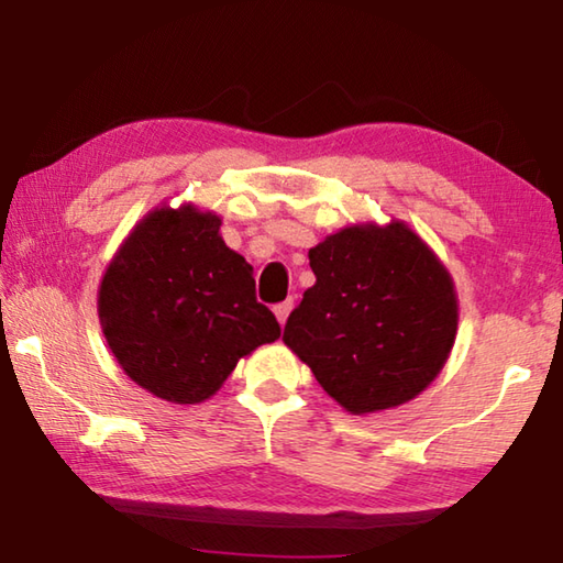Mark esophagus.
Returning <instances> with one entry per match:
<instances>
[{
	"label": "esophagus",
	"mask_w": 563,
	"mask_h": 563,
	"mask_svg": "<svg viewBox=\"0 0 563 563\" xmlns=\"http://www.w3.org/2000/svg\"><path fill=\"white\" fill-rule=\"evenodd\" d=\"M290 310H292V300H285V302H278L273 308V312H275V318H278V322L280 325H285V320H288V316H290Z\"/></svg>",
	"instance_id": "1"
}]
</instances>
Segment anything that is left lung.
Returning <instances> with one entry per match:
<instances>
[{
    "instance_id": "1",
    "label": "left lung",
    "mask_w": 563,
    "mask_h": 563,
    "mask_svg": "<svg viewBox=\"0 0 563 563\" xmlns=\"http://www.w3.org/2000/svg\"><path fill=\"white\" fill-rule=\"evenodd\" d=\"M316 285L283 342L350 415L405 405L450 357L460 305L452 275L402 221L350 225L310 247Z\"/></svg>"
}]
</instances>
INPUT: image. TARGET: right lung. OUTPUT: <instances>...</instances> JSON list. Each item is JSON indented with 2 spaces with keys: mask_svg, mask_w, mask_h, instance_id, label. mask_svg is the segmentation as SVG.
<instances>
[{
  "mask_svg": "<svg viewBox=\"0 0 563 563\" xmlns=\"http://www.w3.org/2000/svg\"><path fill=\"white\" fill-rule=\"evenodd\" d=\"M221 218L156 208L129 233L99 285V320L133 383L166 402L216 395L238 360L280 338L255 300L251 263L223 243Z\"/></svg>",
  "mask_w": 563,
  "mask_h": 563,
  "instance_id": "add662e5",
  "label": "right lung"
}]
</instances>
